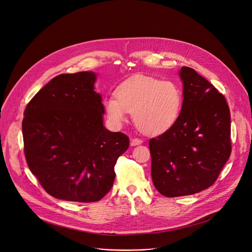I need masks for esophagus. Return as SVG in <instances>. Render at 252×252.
I'll return each mask as SVG.
<instances>
[{"mask_svg": "<svg viewBox=\"0 0 252 252\" xmlns=\"http://www.w3.org/2000/svg\"><path fill=\"white\" fill-rule=\"evenodd\" d=\"M141 142H142V140L139 139V138H132V139L130 140V146H131V147L139 146V145H141Z\"/></svg>", "mask_w": 252, "mask_h": 252, "instance_id": "esophagus-1", "label": "esophagus"}]
</instances>
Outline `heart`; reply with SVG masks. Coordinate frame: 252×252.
Returning a JSON list of instances; mask_svg holds the SVG:
<instances>
[{
	"mask_svg": "<svg viewBox=\"0 0 252 252\" xmlns=\"http://www.w3.org/2000/svg\"><path fill=\"white\" fill-rule=\"evenodd\" d=\"M116 97L103 100L104 111L111 123L122 126L132 113L135 126L143 133L159 134L169 129L178 119L183 96L172 82L137 76L118 87Z\"/></svg>",
	"mask_w": 252,
	"mask_h": 252,
	"instance_id": "obj_1",
	"label": "heart"
}]
</instances>
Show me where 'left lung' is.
Here are the masks:
<instances>
[{
	"label": "left lung",
	"mask_w": 252,
	"mask_h": 252,
	"mask_svg": "<svg viewBox=\"0 0 252 252\" xmlns=\"http://www.w3.org/2000/svg\"><path fill=\"white\" fill-rule=\"evenodd\" d=\"M183 106L175 124L150 140L152 178L164 196L211 187L229 158L230 113L224 96L193 68L178 71Z\"/></svg>",
	"instance_id": "1"
}]
</instances>
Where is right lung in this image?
<instances>
[{"mask_svg": "<svg viewBox=\"0 0 252 252\" xmlns=\"http://www.w3.org/2000/svg\"><path fill=\"white\" fill-rule=\"evenodd\" d=\"M95 81L94 71L59 75L26 107L22 128L29 168L58 199H101L114 185L118 158L129 146L126 134L103 126Z\"/></svg>", "mask_w": 252, "mask_h": 252, "instance_id": "1", "label": "right lung"}]
</instances>
